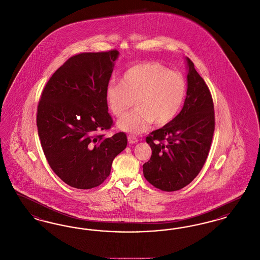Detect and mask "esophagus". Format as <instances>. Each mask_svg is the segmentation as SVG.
<instances>
[{"label": "esophagus", "mask_w": 260, "mask_h": 260, "mask_svg": "<svg viewBox=\"0 0 260 260\" xmlns=\"http://www.w3.org/2000/svg\"><path fill=\"white\" fill-rule=\"evenodd\" d=\"M127 140H128V142L131 144H134V143H136L138 141L137 137L136 136H133V135H129V136H127Z\"/></svg>", "instance_id": "1"}]
</instances>
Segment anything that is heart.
I'll list each match as a JSON object with an SVG mask.
<instances>
[{
  "instance_id": "1",
  "label": "heart",
  "mask_w": 260,
  "mask_h": 260,
  "mask_svg": "<svg viewBox=\"0 0 260 260\" xmlns=\"http://www.w3.org/2000/svg\"><path fill=\"white\" fill-rule=\"evenodd\" d=\"M187 95V81L180 72L155 61L141 62L124 71L121 84L107 86L106 99L113 115L123 118L134 106L136 108L119 122L125 132L139 134L154 122L165 125L181 110Z\"/></svg>"
}]
</instances>
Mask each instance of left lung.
Returning <instances> with one entry per match:
<instances>
[{
  "mask_svg": "<svg viewBox=\"0 0 260 260\" xmlns=\"http://www.w3.org/2000/svg\"><path fill=\"white\" fill-rule=\"evenodd\" d=\"M187 96L180 113L152 132L146 142L151 158L143 165L150 184L173 192L188 185L207 161L214 133V109L210 88L187 57Z\"/></svg>",
  "mask_w": 260,
  "mask_h": 260,
  "instance_id": "1",
  "label": "left lung"
}]
</instances>
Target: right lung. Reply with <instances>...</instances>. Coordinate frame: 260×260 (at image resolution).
I'll list each match as a JSON object with an SVG mask.
<instances>
[{
  "label": "right lung",
  "mask_w": 260,
  "mask_h": 260,
  "mask_svg": "<svg viewBox=\"0 0 260 260\" xmlns=\"http://www.w3.org/2000/svg\"><path fill=\"white\" fill-rule=\"evenodd\" d=\"M117 50L71 56L50 78L37 108L38 135L51 170L77 189H91L109 176L112 161L127 144L111 128L106 89Z\"/></svg>",
  "instance_id": "right-lung-1"
}]
</instances>
